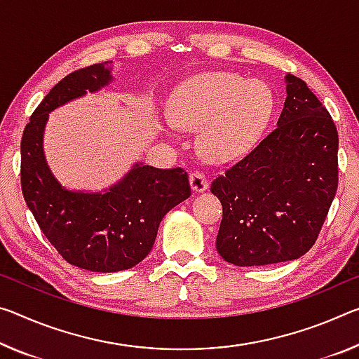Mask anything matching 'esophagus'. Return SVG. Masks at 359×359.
<instances>
[{"label": "esophagus", "instance_id": "obj_1", "mask_svg": "<svg viewBox=\"0 0 359 359\" xmlns=\"http://www.w3.org/2000/svg\"><path fill=\"white\" fill-rule=\"evenodd\" d=\"M190 185L195 191H204L209 187L208 177L203 172H200V170H196V172H191L190 174Z\"/></svg>", "mask_w": 359, "mask_h": 359}]
</instances>
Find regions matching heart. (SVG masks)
<instances>
[{
    "label": "heart",
    "instance_id": "b5f03b06",
    "mask_svg": "<svg viewBox=\"0 0 359 359\" xmlns=\"http://www.w3.org/2000/svg\"><path fill=\"white\" fill-rule=\"evenodd\" d=\"M275 97L259 79L212 72L187 79L170 95V119L177 128L201 130L200 147L212 161L246 153L269 124Z\"/></svg>",
    "mask_w": 359,
    "mask_h": 359
}]
</instances>
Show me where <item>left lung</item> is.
<instances>
[{
  "instance_id": "obj_1",
  "label": "left lung",
  "mask_w": 359,
  "mask_h": 359,
  "mask_svg": "<svg viewBox=\"0 0 359 359\" xmlns=\"http://www.w3.org/2000/svg\"><path fill=\"white\" fill-rule=\"evenodd\" d=\"M286 83L278 126L210 184L224 208L215 246L238 266L309 252L337 191V128L305 81Z\"/></svg>"
}]
</instances>
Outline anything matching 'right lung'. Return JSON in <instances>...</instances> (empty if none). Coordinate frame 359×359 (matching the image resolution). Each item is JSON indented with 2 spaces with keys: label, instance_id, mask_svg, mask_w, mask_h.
<instances>
[{
  "label": "right lung",
  "instance_id": "right-lung-1",
  "mask_svg": "<svg viewBox=\"0 0 359 359\" xmlns=\"http://www.w3.org/2000/svg\"><path fill=\"white\" fill-rule=\"evenodd\" d=\"M111 79V62L67 75L33 111L20 142L22 193L39 229L68 264L100 273L128 270L144 260L164 215L191 195L182 168L137 163L104 193L67 190L50 172L43 150L48 115Z\"/></svg>",
  "mask_w": 359,
  "mask_h": 359
}]
</instances>
